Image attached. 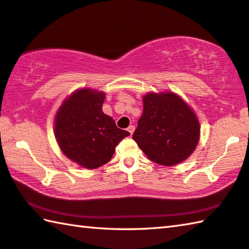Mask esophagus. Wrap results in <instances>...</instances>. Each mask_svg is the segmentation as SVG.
Here are the masks:
<instances>
[{
	"instance_id": "1",
	"label": "esophagus",
	"mask_w": 249,
	"mask_h": 249,
	"mask_svg": "<svg viewBox=\"0 0 249 249\" xmlns=\"http://www.w3.org/2000/svg\"><path fill=\"white\" fill-rule=\"evenodd\" d=\"M127 130H128V132H129V134H130V135H133L134 130H135V127H134L133 125H129V126H128V128H127Z\"/></svg>"
}]
</instances>
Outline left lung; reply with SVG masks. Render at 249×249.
<instances>
[{"mask_svg": "<svg viewBox=\"0 0 249 249\" xmlns=\"http://www.w3.org/2000/svg\"><path fill=\"white\" fill-rule=\"evenodd\" d=\"M133 139L151 161L165 166L191 157L200 138L199 120L191 107L172 91L148 92Z\"/></svg>", "mask_w": 249, "mask_h": 249, "instance_id": "obj_1", "label": "left lung"}]
</instances>
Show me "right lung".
I'll list each match as a JSON object with an SVG mask.
<instances>
[{
  "mask_svg": "<svg viewBox=\"0 0 249 249\" xmlns=\"http://www.w3.org/2000/svg\"><path fill=\"white\" fill-rule=\"evenodd\" d=\"M106 93L81 88L67 97L55 114L54 135L61 151L81 168L107 163L122 139L129 136L102 111Z\"/></svg>",
  "mask_w": 249,
  "mask_h": 249,
  "instance_id": "add662e5",
  "label": "right lung"
}]
</instances>
